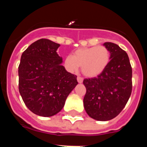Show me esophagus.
Returning <instances> with one entry per match:
<instances>
[{"label": "esophagus", "instance_id": "obj_1", "mask_svg": "<svg viewBox=\"0 0 147 147\" xmlns=\"http://www.w3.org/2000/svg\"><path fill=\"white\" fill-rule=\"evenodd\" d=\"M77 81L79 83H82L83 78L81 77V76H77Z\"/></svg>", "mask_w": 147, "mask_h": 147}]
</instances>
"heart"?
Here are the masks:
<instances>
[{"mask_svg": "<svg viewBox=\"0 0 147 147\" xmlns=\"http://www.w3.org/2000/svg\"><path fill=\"white\" fill-rule=\"evenodd\" d=\"M111 59L110 51L104 45L81 48L67 56L64 65L69 72L75 73L81 66L82 72L87 77H96L104 72Z\"/></svg>", "mask_w": 147, "mask_h": 147, "instance_id": "b5f03b06", "label": "heart"}]
</instances>
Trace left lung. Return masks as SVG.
I'll use <instances>...</instances> for the list:
<instances>
[{
	"label": "left lung",
	"instance_id": "8db88e82",
	"mask_svg": "<svg viewBox=\"0 0 147 147\" xmlns=\"http://www.w3.org/2000/svg\"><path fill=\"white\" fill-rule=\"evenodd\" d=\"M111 59L107 68L97 77L85 79L83 102L89 116L97 121L116 117L125 107L132 93V67L125 51L113 42H105Z\"/></svg>",
	"mask_w": 147,
	"mask_h": 147
}]
</instances>
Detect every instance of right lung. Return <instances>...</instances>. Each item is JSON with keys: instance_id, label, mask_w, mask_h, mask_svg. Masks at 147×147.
Here are the masks:
<instances>
[{"instance_id": "right-lung-1", "label": "right lung", "mask_w": 147, "mask_h": 147, "mask_svg": "<svg viewBox=\"0 0 147 147\" xmlns=\"http://www.w3.org/2000/svg\"><path fill=\"white\" fill-rule=\"evenodd\" d=\"M59 44L40 39L23 51L18 67L19 92L23 102L36 115L49 117L64 107L67 96L78 84L67 72L57 53Z\"/></svg>"}]
</instances>
